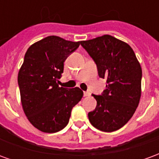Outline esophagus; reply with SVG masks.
Instances as JSON below:
<instances>
[{
	"instance_id": "obj_1",
	"label": "esophagus",
	"mask_w": 159,
	"mask_h": 159,
	"mask_svg": "<svg viewBox=\"0 0 159 159\" xmlns=\"http://www.w3.org/2000/svg\"><path fill=\"white\" fill-rule=\"evenodd\" d=\"M83 95H84V97L89 96V95H90V93H89V92H83Z\"/></svg>"
}]
</instances>
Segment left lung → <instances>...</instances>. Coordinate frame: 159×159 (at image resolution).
Segmentation results:
<instances>
[{
    "mask_svg": "<svg viewBox=\"0 0 159 159\" xmlns=\"http://www.w3.org/2000/svg\"><path fill=\"white\" fill-rule=\"evenodd\" d=\"M80 43L94 60L99 76L107 83L101 95L93 94L97 106L89 113V122L104 132L119 129L132 117L140 102V63L128 43L110 35Z\"/></svg>",
    "mask_w": 159,
    "mask_h": 159,
    "instance_id": "8db88e82",
    "label": "left lung"
}]
</instances>
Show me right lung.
Here are the masks:
<instances>
[{
    "mask_svg": "<svg viewBox=\"0 0 159 159\" xmlns=\"http://www.w3.org/2000/svg\"><path fill=\"white\" fill-rule=\"evenodd\" d=\"M80 42L50 36L30 47L18 75L23 110L30 123L44 133H55L69 123L72 108L82 100L79 88L59 87L64 62Z\"/></svg>",
    "mask_w": 159,
    "mask_h": 159,
    "instance_id": "obj_1",
    "label": "right lung"
}]
</instances>
